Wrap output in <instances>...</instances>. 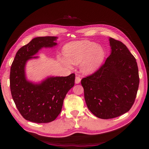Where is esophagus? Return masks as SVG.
Segmentation results:
<instances>
[{
  "instance_id": "1",
  "label": "esophagus",
  "mask_w": 149,
  "mask_h": 149,
  "mask_svg": "<svg viewBox=\"0 0 149 149\" xmlns=\"http://www.w3.org/2000/svg\"><path fill=\"white\" fill-rule=\"evenodd\" d=\"M80 81H81V78H80V77H79V76H76V78H75V83H76V84H79V83H80Z\"/></svg>"
}]
</instances>
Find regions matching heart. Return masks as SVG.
<instances>
[{
  "label": "heart",
  "mask_w": 149,
  "mask_h": 149,
  "mask_svg": "<svg viewBox=\"0 0 149 149\" xmlns=\"http://www.w3.org/2000/svg\"><path fill=\"white\" fill-rule=\"evenodd\" d=\"M64 53L67 58H63L62 62L70 66L71 63L81 65V70L86 74H91L97 71L105 58L104 48L89 40L72 42L64 47Z\"/></svg>",
  "instance_id": "heart-1"
}]
</instances>
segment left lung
Listing matches in <instances>:
<instances>
[{
  "instance_id": "8db88e82",
  "label": "left lung",
  "mask_w": 149,
  "mask_h": 149,
  "mask_svg": "<svg viewBox=\"0 0 149 149\" xmlns=\"http://www.w3.org/2000/svg\"><path fill=\"white\" fill-rule=\"evenodd\" d=\"M111 53L95 73L81 79L89 110L108 119L128 112L134 104L139 84L136 58L124 43L109 38Z\"/></svg>"
}]
</instances>
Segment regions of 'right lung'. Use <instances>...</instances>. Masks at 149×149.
<instances>
[{
    "mask_svg": "<svg viewBox=\"0 0 149 149\" xmlns=\"http://www.w3.org/2000/svg\"><path fill=\"white\" fill-rule=\"evenodd\" d=\"M56 37H40L32 39L16 53L10 68V87L17 109L26 120L36 123H48L55 120L61 112L63 100L74 86L75 74L48 77L40 83L28 81L25 65L42 48L57 45Z\"/></svg>",
    "mask_w": 149,
    "mask_h": 149,
    "instance_id": "1",
    "label": "right lung"
}]
</instances>
